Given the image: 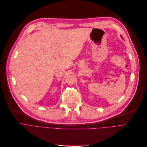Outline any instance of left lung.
I'll return each instance as SVG.
<instances>
[{"label": "left lung", "instance_id": "obj_1", "mask_svg": "<svg viewBox=\"0 0 147 147\" xmlns=\"http://www.w3.org/2000/svg\"><path fill=\"white\" fill-rule=\"evenodd\" d=\"M121 38H123V37H122V36H121Z\"/></svg>", "mask_w": 147, "mask_h": 147}]
</instances>
